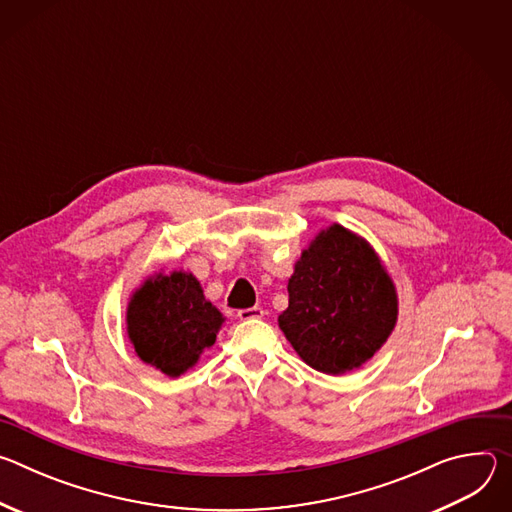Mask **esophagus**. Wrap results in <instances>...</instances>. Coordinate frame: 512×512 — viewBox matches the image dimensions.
Wrapping results in <instances>:
<instances>
[{
  "instance_id": "1",
  "label": "esophagus",
  "mask_w": 512,
  "mask_h": 512,
  "mask_svg": "<svg viewBox=\"0 0 512 512\" xmlns=\"http://www.w3.org/2000/svg\"><path fill=\"white\" fill-rule=\"evenodd\" d=\"M237 316H239V320H259V318H263V310L261 308H245V310H239Z\"/></svg>"
}]
</instances>
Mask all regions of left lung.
<instances>
[{"instance_id":"8db88e82","label":"left lung","mask_w":512,"mask_h":512,"mask_svg":"<svg viewBox=\"0 0 512 512\" xmlns=\"http://www.w3.org/2000/svg\"><path fill=\"white\" fill-rule=\"evenodd\" d=\"M281 332L312 369L344 375L373 358L397 322V291L373 247L340 225L322 231L287 283Z\"/></svg>"}]
</instances>
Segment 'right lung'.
<instances>
[{
	"instance_id": "right-lung-1",
	"label": "right lung",
	"mask_w": 512,
	"mask_h": 512,
	"mask_svg": "<svg viewBox=\"0 0 512 512\" xmlns=\"http://www.w3.org/2000/svg\"><path fill=\"white\" fill-rule=\"evenodd\" d=\"M225 318L192 273H158L129 302L127 334L137 356L168 377H180L212 346Z\"/></svg>"
}]
</instances>
